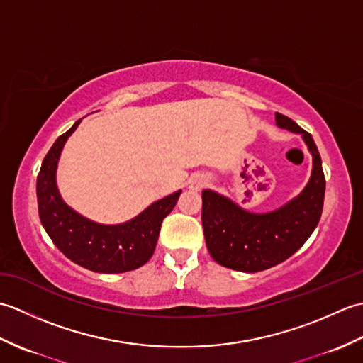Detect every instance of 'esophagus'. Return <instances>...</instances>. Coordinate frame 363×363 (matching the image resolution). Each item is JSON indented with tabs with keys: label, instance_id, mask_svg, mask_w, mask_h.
Masks as SVG:
<instances>
[{
	"label": "esophagus",
	"instance_id": "34e87169",
	"mask_svg": "<svg viewBox=\"0 0 363 363\" xmlns=\"http://www.w3.org/2000/svg\"><path fill=\"white\" fill-rule=\"evenodd\" d=\"M209 182H211L209 176L204 174V173H198L195 176H191V179L189 182V189L194 190V191H198V190H201V189L209 186Z\"/></svg>",
	"mask_w": 363,
	"mask_h": 363
}]
</instances>
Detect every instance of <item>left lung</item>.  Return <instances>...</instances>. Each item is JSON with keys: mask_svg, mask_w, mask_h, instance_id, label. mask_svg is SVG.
<instances>
[{"mask_svg": "<svg viewBox=\"0 0 363 363\" xmlns=\"http://www.w3.org/2000/svg\"><path fill=\"white\" fill-rule=\"evenodd\" d=\"M276 126L299 134L312 156V173L301 194L265 213L243 209L228 196L203 190V228L207 250L220 265L256 273L295 254L317 228L325 201V174L313 138L291 118L274 113Z\"/></svg>", "mask_w": 363, "mask_h": 363, "instance_id": "1", "label": "left lung"}]
</instances>
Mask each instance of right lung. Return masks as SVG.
<instances>
[{
	"label": "right lung",
	"mask_w": 363,
	"mask_h": 363,
	"mask_svg": "<svg viewBox=\"0 0 363 363\" xmlns=\"http://www.w3.org/2000/svg\"><path fill=\"white\" fill-rule=\"evenodd\" d=\"M81 120L60 135L46 154L37 176L40 221L65 256L95 273H125L145 265L156 250L160 225L173 211L182 190L157 199L137 217L120 225H101L68 206L57 189L56 173L65 142Z\"/></svg>",
	"instance_id": "add662e5"
}]
</instances>
